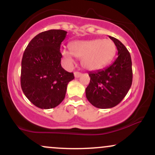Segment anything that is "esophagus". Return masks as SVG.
<instances>
[{"label":"esophagus","instance_id":"esophagus-1","mask_svg":"<svg viewBox=\"0 0 155 155\" xmlns=\"http://www.w3.org/2000/svg\"><path fill=\"white\" fill-rule=\"evenodd\" d=\"M81 75V73H80L79 71L74 72V76H75V78H79L80 77V76Z\"/></svg>","mask_w":155,"mask_h":155}]
</instances>
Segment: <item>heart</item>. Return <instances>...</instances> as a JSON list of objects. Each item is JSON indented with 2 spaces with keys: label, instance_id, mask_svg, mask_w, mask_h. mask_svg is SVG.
I'll return each instance as SVG.
<instances>
[{
  "label": "heart",
  "instance_id": "1",
  "mask_svg": "<svg viewBox=\"0 0 155 155\" xmlns=\"http://www.w3.org/2000/svg\"><path fill=\"white\" fill-rule=\"evenodd\" d=\"M70 50H62L68 65H73L76 57L81 58V65L84 68L95 71L103 68L111 61L116 54V46L110 39L96 38L73 41Z\"/></svg>",
  "mask_w": 155,
  "mask_h": 155
}]
</instances>
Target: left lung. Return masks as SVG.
Returning <instances> with one entry per match:
<instances>
[{
	"instance_id": "obj_1",
	"label": "left lung",
	"mask_w": 155,
	"mask_h": 155,
	"mask_svg": "<svg viewBox=\"0 0 155 155\" xmlns=\"http://www.w3.org/2000/svg\"><path fill=\"white\" fill-rule=\"evenodd\" d=\"M118 51V57L104 70L90 72V81L86 88V97L98 108L116 106L128 92L133 81L132 61L127 48L118 39L109 36Z\"/></svg>"
}]
</instances>
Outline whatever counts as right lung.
Wrapping results in <instances>:
<instances>
[{"label":"right lung","mask_w":155,"mask_h":155,"mask_svg":"<svg viewBox=\"0 0 155 155\" xmlns=\"http://www.w3.org/2000/svg\"><path fill=\"white\" fill-rule=\"evenodd\" d=\"M63 30H49L33 38L23 54L21 87L33 105L43 109L56 107L65 98L67 85L74 79L61 66Z\"/></svg>","instance_id":"add662e5"}]
</instances>
